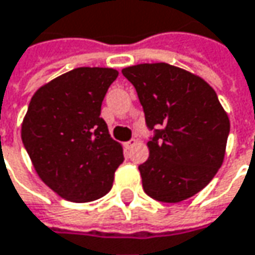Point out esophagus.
I'll return each instance as SVG.
<instances>
[{"mask_svg": "<svg viewBox=\"0 0 255 255\" xmlns=\"http://www.w3.org/2000/svg\"><path fill=\"white\" fill-rule=\"evenodd\" d=\"M135 144H137V140H134V138H132V140H129V141L126 142L124 145H126V148H127V150H129V148H132Z\"/></svg>", "mask_w": 255, "mask_h": 255, "instance_id": "esophagus-1", "label": "esophagus"}]
</instances>
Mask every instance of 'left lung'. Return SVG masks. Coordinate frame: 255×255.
I'll use <instances>...</instances> for the list:
<instances>
[{
	"mask_svg": "<svg viewBox=\"0 0 255 255\" xmlns=\"http://www.w3.org/2000/svg\"><path fill=\"white\" fill-rule=\"evenodd\" d=\"M123 75L137 91L148 128H160L138 166L144 192L167 203L192 198L225 157L230 118L217 92L201 76L169 63L128 66Z\"/></svg>",
	"mask_w": 255,
	"mask_h": 255,
	"instance_id": "8db88e82",
	"label": "left lung"
}]
</instances>
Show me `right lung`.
<instances>
[{"label":"right lung","mask_w":255,"mask_h":255,"mask_svg":"<svg viewBox=\"0 0 255 255\" xmlns=\"http://www.w3.org/2000/svg\"><path fill=\"white\" fill-rule=\"evenodd\" d=\"M118 72L76 68L40 86L21 124V140L44 185L70 202L105 196L124 161L123 145L99 117Z\"/></svg>","instance_id":"1"}]
</instances>
